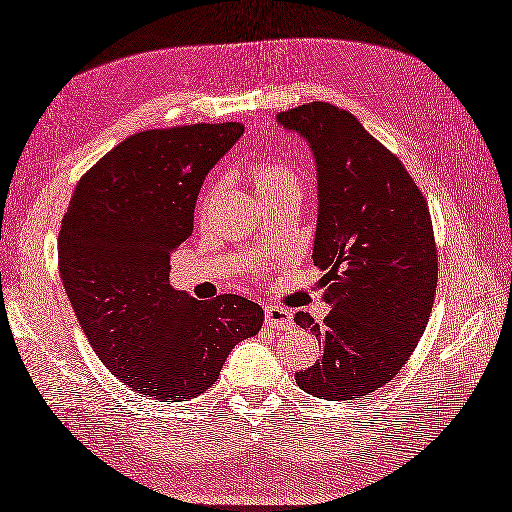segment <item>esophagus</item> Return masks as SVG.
<instances>
[{"instance_id": "1", "label": "esophagus", "mask_w": 512, "mask_h": 512, "mask_svg": "<svg viewBox=\"0 0 512 512\" xmlns=\"http://www.w3.org/2000/svg\"><path fill=\"white\" fill-rule=\"evenodd\" d=\"M265 322H267L271 329L283 331V329H289L291 325H294V318H291V314H289L287 309L269 305V307H265Z\"/></svg>"}]
</instances>
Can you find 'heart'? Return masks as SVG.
Instances as JSON below:
<instances>
[{
    "label": "heart",
    "mask_w": 512,
    "mask_h": 512,
    "mask_svg": "<svg viewBox=\"0 0 512 512\" xmlns=\"http://www.w3.org/2000/svg\"><path fill=\"white\" fill-rule=\"evenodd\" d=\"M252 183H254V190L258 192L260 198H267L280 190H287V187H300L298 174L291 170L289 165L280 163V161L258 163L252 170ZM207 203H210V198H205L203 205H207Z\"/></svg>",
    "instance_id": "obj_1"
}]
</instances>
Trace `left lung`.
Returning <instances> with one entry per match:
<instances>
[{"label": "left lung", "instance_id": "obj_1", "mask_svg": "<svg viewBox=\"0 0 512 512\" xmlns=\"http://www.w3.org/2000/svg\"><path fill=\"white\" fill-rule=\"evenodd\" d=\"M278 123L309 143L318 170L314 263L329 316L305 311L296 325L322 342L296 382L322 400H353L393 380L422 338L437 287L429 205L402 161L331 103L280 112Z\"/></svg>", "mask_w": 512, "mask_h": 512}]
</instances>
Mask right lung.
I'll list each match as a JSON object with an SVG mask.
<instances>
[{
  "mask_svg": "<svg viewBox=\"0 0 512 512\" xmlns=\"http://www.w3.org/2000/svg\"><path fill=\"white\" fill-rule=\"evenodd\" d=\"M243 123L145 130L81 176L59 232V274L99 360L161 402L201 395L263 307L236 294L196 300L170 285V254L194 229V205Z\"/></svg>",
  "mask_w": 512,
  "mask_h": 512,
  "instance_id": "obj_1",
  "label": "right lung"
}]
</instances>
